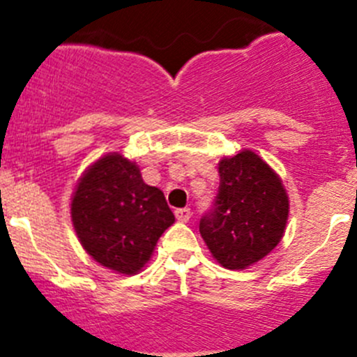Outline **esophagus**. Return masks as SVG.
Wrapping results in <instances>:
<instances>
[{
  "mask_svg": "<svg viewBox=\"0 0 357 357\" xmlns=\"http://www.w3.org/2000/svg\"><path fill=\"white\" fill-rule=\"evenodd\" d=\"M174 214H176V219H178V221H181V222H186L190 218H192V211H190L188 207L176 208Z\"/></svg>",
  "mask_w": 357,
  "mask_h": 357,
  "instance_id": "1",
  "label": "esophagus"
}]
</instances>
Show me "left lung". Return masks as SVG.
Instances as JSON below:
<instances>
[{
	"label": "left lung",
	"instance_id": "obj_1",
	"mask_svg": "<svg viewBox=\"0 0 357 357\" xmlns=\"http://www.w3.org/2000/svg\"><path fill=\"white\" fill-rule=\"evenodd\" d=\"M287 218L289 197L282 179L245 150L219 162L218 195L199 229L219 264L245 269L278 245Z\"/></svg>",
	"mask_w": 357,
	"mask_h": 357
}]
</instances>
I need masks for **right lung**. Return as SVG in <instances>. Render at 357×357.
<instances>
[{"label":"right lung","mask_w":357,"mask_h":357,"mask_svg":"<svg viewBox=\"0 0 357 357\" xmlns=\"http://www.w3.org/2000/svg\"><path fill=\"white\" fill-rule=\"evenodd\" d=\"M72 222L84 250L105 268L135 275L174 222L164 193L119 153L100 158L79 181Z\"/></svg>","instance_id":"obj_1"}]
</instances>
